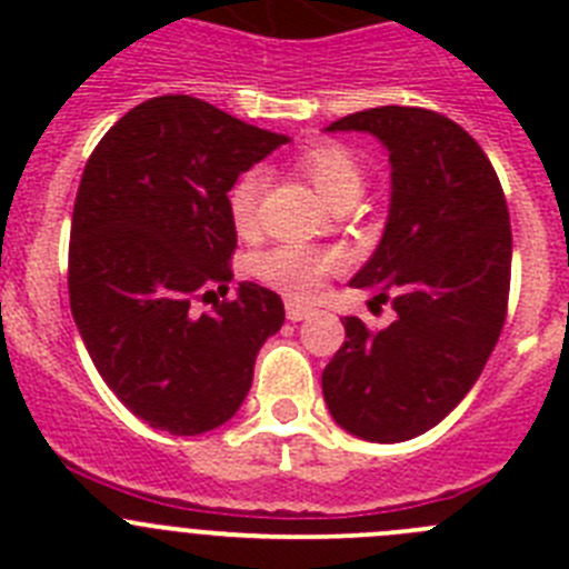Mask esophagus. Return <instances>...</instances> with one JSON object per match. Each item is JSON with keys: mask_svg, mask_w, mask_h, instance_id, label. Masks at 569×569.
<instances>
[{"mask_svg": "<svg viewBox=\"0 0 569 569\" xmlns=\"http://www.w3.org/2000/svg\"><path fill=\"white\" fill-rule=\"evenodd\" d=\"M310 316H316V308H310V305H299V301H288V319L290 321H305V319H310Z\"/></svg>", "mask_w": 569, "mask_h": 569, "instance_id": "esophagus-1", "label": "esophagus"}]
</instances>
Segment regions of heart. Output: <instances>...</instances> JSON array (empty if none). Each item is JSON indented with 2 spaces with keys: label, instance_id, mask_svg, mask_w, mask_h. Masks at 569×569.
<instances>
[{
  "label": "heart",
  "instance_id": "1",
  "mask_svg": "<svg viewBox=\"0 0 569 569\" xmlns=\"http://www.w3.org/2000/svg\"><path fill=\"white\" fill-rule=\"evenodd\" d=\"M299 168L310 179L316 193L328 204L345 193L359 196L361 168L356 162V156L347 148H341V144H313V148H308L299 156ZM259 193V173H244L230 188V219H233V224L241 233L253 230ZM339 264L341 259L333 250L310 248V244H279V248L264 250L256 259V276L261 281H268L270 288H276L279 293L293 296V299H310V296L319 293L328 276L339 270Z\"/></svg>",
  "mask_w": 569,
  "mask_h": 569
}]
</instances>
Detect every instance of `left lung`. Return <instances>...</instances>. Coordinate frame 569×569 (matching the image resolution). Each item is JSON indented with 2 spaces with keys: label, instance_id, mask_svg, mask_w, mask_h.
<instances>
[{
  "label": "left lung",
  "instance_id": "obj_1",
  "mask_svg": "<svg viewBox=\"0 0 569 569\" xmlns=\"http://www.w3.org/2000/svg\"><path fill=\"white\" fill-rule=\"evenodd\" d=\"M325 130L370 133L390 156L385 233L350 288L390 301L396 319L373 333L345 316V345L321 390L347 433L387 445L416 439L465 399L505 328V193L479 142L433 110L385 104Z\"/></svg>",
  "mask_w": 569,
  "mask_h": 569
}]
</instances>
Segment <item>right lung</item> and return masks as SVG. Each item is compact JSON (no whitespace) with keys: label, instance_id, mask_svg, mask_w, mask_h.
<instances>
[{"label":"right lung","instance_id":"obj_1","mask_svg":"<svg viewBox=\"0 0 569 569\" xmlns=\"http://www.w3.org/2000/svg\"><path fill=\"white\" fill-rule=\"evenodd\" d=\"M288 136L193 97L136 104L90 153L70 222L68 290L104 385L156 430L199 436L233 419L261 345L284 325L268 288L228 293L236 224L228 193Z\"/></svg>","mask_w":569,"mask_h":569}]
</instances>
